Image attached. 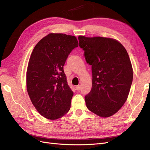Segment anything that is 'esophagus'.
<instances>
[{
  "mask_svg": "<svg viewBox=\"0 0 150 150\" xmlns=\"http://www.w3.org/2000/svg\"><path fill=\"white\" fill-rule=\"evenodd\" d=\"M80 89H81V86H80L79 85L76 86V89L77 91H79Z\"/></svg>",
  "mask_w": 150,
  "mask_h": 150,
  "instance_id": "1",
  "label": "esophagus"
}]
</instances>
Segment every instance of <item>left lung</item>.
<instances>
[{"instance_id": "obj_1", "label": "left lung", "mask_w": 150, "mask_h": 150, "mask_svg": "<svg viewBox=\"0 0 150 150\" xmlns=\"http://www.w3.org/2000/svg\"><path fill=\"white\" fill-rule=\"evenodd\" d=\"M79 46L92 68V88L85 96L88 109L108 117L124 105L132 84L133 71L128 54L117 40L103 37H78Z\"/></svg>"}]
</instances>
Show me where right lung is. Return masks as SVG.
I'll list each match as a JSON object with an SVG mask.
<instances>
[{
    "mask_svg": "<svg viewBox=\"0 0 150 150\" xmlns=\"http://www.w3.org/2000/svg\"><path fill=\"white\" fill-rule=\"evenodd\" d=\"M78 41L74 35L50 33L40 39L32 52L26 84L32 103L39 114L57 120L69 111L73 92L68 86L63 66Z\"/></svg>",
    "mask_w": 150,
    "mask_h": 150,
    "instance_id": "1",
    "label": "right lung"
}]
</instances>
